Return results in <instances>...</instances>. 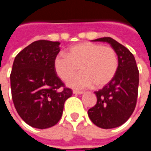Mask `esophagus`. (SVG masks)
I'll use <instances>...</instances> for the list:
<instances>
[{"instance_id":"esophagus-1","label":"esophagus","mask_w":151,"mask_h":151,"mask_svg":"<svg viewBox=\"0 0 151 151\" xmlns=\"http://www.w3.org/2000/svg\"><path fill=\"white\" fill-rule=\"evenodd\" d=\"M73 92V94H75V95H82V94H83V91H76V90H74Z\"/></svg>"}]
</instances>
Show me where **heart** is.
I'll return each instance as SVG.
<instances>
[{"mask_svg":"<svg viewBox=\"0 0 151 151\" xmlns=\"http://www.w3.org/2000/svg\"><path fill=\"white\" fill-rule=\"evenodd\" d=\"M56 74L67 81L78 71L82 72L70 79L71 87L83 89L94 84L103 87L113 79L119 66L116 51L100 43L85 42L70 47L67 54H57L53 61Z\"/></svg>","mask_w":151,"mask_h":151,"instance_id":"obj_1","label":"heart"}]
</instances>
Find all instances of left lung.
<instances>
[{
    "mask_svg": "<svg viewBox=\"0 0 151 151\" xmlns=\"http://www.w3.org/2000/svg\"><path fill=\"white\" fill-rule=\"evenodd\" d=\"M94 41L109 43L116 52L119 66L111 82L95 92L97 103L89 109L88 116L99 128H116L125 123L135 109L139 71L133 55L122 44L110 37L99 38Z\"/></svg>",
    "mask_w": 151,
    "mask_h": 151,
    "instance_id": "obj_1",
    "label": "left lung"
}]
</instances>
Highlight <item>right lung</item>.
<instances>
[{
  "label": "right lung",
  "mask_w": 151,
  "mask_h": 151,
  "mask_svg": "<svg viewBox=\"0 0 151 151\" xmlns=\"http://www.w3.org/2000/svg\"><path fill=\"white\" fill-rule=\"evenodd\" d=\"M59 42L38 40L16 56L10 73L12 99L22 120L36 129L54 126L73 94L54 69Z\"/></svg>",
  "instance_id": "1"
}]
</instances>
